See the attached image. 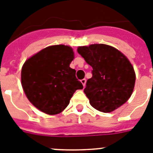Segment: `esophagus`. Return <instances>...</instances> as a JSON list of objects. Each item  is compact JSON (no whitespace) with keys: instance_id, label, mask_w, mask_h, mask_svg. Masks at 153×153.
I'll return each mask as SVG.
<instances>
[{"instance_id":"esophagus-1","label":"esophagus","mask_w":153,"mask_h":153,"mask_svg":"<svg viewBox=\"0 0 153 153\" xmlns=\"http://www.w3.org/2000/svg\"><path fill=\"white\" fill-rule=\"evenodd\" d=\"M80 81H81V83H82V84H83V86H85V85H86V79H81Z\"/></svg>"}]
</instances>
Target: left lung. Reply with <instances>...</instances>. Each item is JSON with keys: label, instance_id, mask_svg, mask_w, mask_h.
I'll list each match as a JSON object with an SVG mask.
<instances>
[{"label": "left lung", "instance_id": "left-lung-1", "mask_svg": "<svg viewBox=\"0 0 153 153\" xmlns=\"http://www.w3.org/2000/svg\"><path fill=\"white\" fill-rule=\"evenodd\" d=\"M77 52L93 68L84 93L93 108L110 113L132 95L136 74L129 60L115 47L106 44L79 47Z\"/></svg>", "mask_w": 153, "mask_h": 153}]
</instances>
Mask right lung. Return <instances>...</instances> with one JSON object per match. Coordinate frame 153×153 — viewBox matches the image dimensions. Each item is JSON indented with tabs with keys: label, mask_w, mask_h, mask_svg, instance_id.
<instances>
[{
	"label": "right lung",
	"mask_w": 153,
	"mask_h": 153,
	"mask_svg": "<svg viewBox=\"0 0 153 153\" xmlns=\"http://www.w3.org/2000/svg\"><path fill=\"white\" fill-rule=\"evenodd\" d=\"M74 53L69 46L53 45L41 50L23 65L21 84L30 102L49 115L61 113L76 90L83 88L70 68Z\"/></svg>",
	"instance_id": "1"
}]
</instances>
